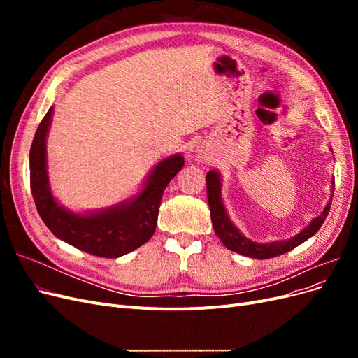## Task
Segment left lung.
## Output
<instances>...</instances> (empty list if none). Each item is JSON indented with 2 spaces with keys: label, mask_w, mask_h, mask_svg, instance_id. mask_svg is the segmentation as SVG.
<instances>
[{
  "label": "left lung",
  "mask_w": 358,
  "mask_h": 358,
  "mask_svg": "<svg viewBox=\"0 0 358 358\" xmlns=\"http://www.w3.org/2000/svg\"><path fill=\"white\" fill-rule=\"evenodd\" d=\"M334 183V182H333ZM206 187H208V201H209V209H210V218H212V225L216 236L220 237L221 242L230 249V251H234L237 254H242L251 258H258V259H266V258H273L278 255H282L291 249H294L300 243L308 241L309 237L315 234L320 227L322 225L324 220L327 218V215L330 212V206L331 201L326 206V209L322 210L320 216H317L305 230H301L297 236L292 237L289 241L284 242H272V243H257L249 241L248 237L242 236L241 231L236 229V227L231 224L229 215H227L222 199H221V178L218 173L215 170H210L208 175H206ZM333 197V196H331Z\"/></svg>",
  "instance_id": "8db88e82"
}]
</instances>
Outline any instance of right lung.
I'll return each instance as SVG.
<instances>
[{
    "label": "right lung",
    "instance_id": "obj_1",
    "mask_svg": "<svg viewBox=\"0 0 358 358\" xmlns=\"http://www.w3.org/2000/svg\"><path fill=\"white\" fill-rule=\"evenodd\" d=\"M52 112L50 107L41 119L29 150V185L43 222L58 239L103 258H117L146 243L157 229L162 194L183 167V157L173 155L162 159L134 200L100 213H71L61 208L49 188L46 136Z\"/></svg>",
    "mask_w": 358,
    "mask_h": 358
}]
</instances>
